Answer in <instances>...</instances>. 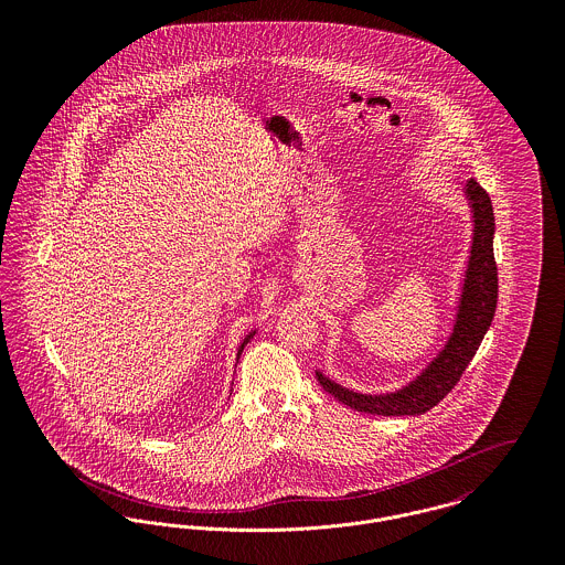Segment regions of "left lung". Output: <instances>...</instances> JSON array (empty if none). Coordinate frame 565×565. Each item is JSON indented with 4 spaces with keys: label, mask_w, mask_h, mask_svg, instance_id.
Here are the masks:
<instances>
[{
    "label": "left lung",
    "mask_w": 565,
    "mask_h": 565,
    "mask_svg": "<svg viewBox=\"0 0 565 565\" xmlns=\"http://www.w3.org/2000/svg\"><path fill=\"white\" fill-rule=\"evenodd\" d=\"M463 193L472 211V243L459 302L455 307L457 316L446 343L417 376L396 392L361 394L339 385L318 370L316 376L320 385L339 403L372 415H422L448 396L477 354L498 302V267L493 260L495 224L491 200L477 180H468Z\"/></svg>",
    "instance_id": "obj_1"
}]
</instances>
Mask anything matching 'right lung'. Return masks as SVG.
I'll use <instances>...</instances> for the list:
<instances>
[{
	"instance_id": "obj_1",
	"label": "right lung",
	"mask_w": 565,
	"mask_h": 565,
	"mask_svg": "<svg viewBox=\"0 0 565 565\" xmlns=\"http://www.w3.org/2000/svg\"><path fill=\"white\" fill-rule=\"evenodd\" d=\"M254 332H256V330H252V332H247V334H245V337H243L242 345H239V350H237V361H239V356H242V352H243V348H245V343H247V341H249V339H252V337H254Z\"/></svg>"
}]
</instances>
